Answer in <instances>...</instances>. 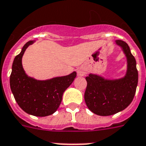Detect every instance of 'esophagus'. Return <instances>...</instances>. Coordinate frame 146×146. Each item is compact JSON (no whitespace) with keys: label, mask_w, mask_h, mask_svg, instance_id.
Here are the masks:
<instances>
[{"label":"esophagus","mask_w":146,"mask_h":146,"mask_svg":"<svg viewBox=\"0 0 146 146\" xmlns=\"http://www.w3.org/2000/svg\"><path fill=\"white\" fill-rule=\"evenodd\" d=\"M87 73V70L85 69V67H80L77 69V74L79 76H83Z\"/></svg>","instance_id":"34e87169"}]
</instances>
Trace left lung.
<instances>
[{"label":"left lung","mask_w":146,"mask_h":146,"mask_svg":"<svg viewBox=\"0 0 146 146\" xmlns=\"http://www.w3.org/2000/svg\"><path fill=\"white\" fill-rule=\"evenodd\" d=\"M114 43L122 49L127 61L124 76L107 79L90 73L85 79L87 88L84 101L90 111L100 116H111L123 111L131 103L138 84V71L135 58L128 44L122 40Z\"/></svg>","instance_id":"8db88e82"}]
</instances>
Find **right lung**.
<instances>
[{"mask_svg": "<svg viewBox=\"0 0 146 146\" xmlns=\"http://www.w3.org/2000/svg\"><path fill=\"white\" fill-rule=\"evenodd\" d=\"M35 42L33 40L26 43L15 57L9 83L15 100L23 111L36 117H46L57 111L64 92L73 83L76 72L46 80L29 76L23 68L22 57L28 46Z\"/></svg>", "mask_w": 146, "mask_h": 146, "instance_id": "obj_1", "label": "right lung"}]
</instances>
